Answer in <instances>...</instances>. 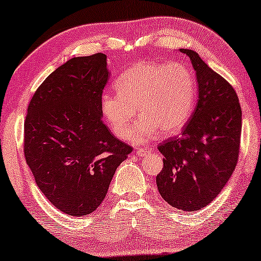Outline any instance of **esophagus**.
Masks as SVG:
<instances>
[{"label": "esophagus", "mask_w": 261, "mask_h": 261, "mask_svg": "<svg viewBox=\"0 0 261 261\" xmlns=\"http://www.w3.org/2000/svg\"><path fill=\"white\" fill-rule=\"evenodd\" d=\"M150 150L151 149H149V147H137V150H136V154H138V155H145L147 152H150Z\"/></svg>", "instance_id": "obj_1"}]
</instances>
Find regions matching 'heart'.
Masks as SVG:
<instances>
[{"label": "heart", "instance_id": "obj_1", "mask_svg": "<svg viewBox=\"0 0 261 261\" xmlns=\"http://www.w3.org/2000/svg\"><path fill=\"white\" fill-rule=\"evenodd\" d=\"M117 95L104 93L100 110L111 131L119 138L130 134L136 109L141 116L131 141L143 143L161 131L179 132L191 117L196 104V80L181 63L138 62L115 81Z\"/></svg>", "mask_w": 261, "mask_h": 261}]
</instances>
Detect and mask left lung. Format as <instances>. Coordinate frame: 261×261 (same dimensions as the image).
<instances>
[{"label": "left lung", "instance_id": "obj_1", "mask_svg": "<svg viewBox=\"0 0 261 261\" xmlns=\"http://www.w3.org/2000/svg\"><path fill=\"white\" fill-rule=\"evenodd\" d=\"M191 60L198 100L180 137L158 145L163 169L155 177L163 199L191 212L205 207L220 193L239 158L242 108L228 82L196 51L180 49Z\"/></svg>", "mask_w": 261, "mask_h": 261}]
</instances>
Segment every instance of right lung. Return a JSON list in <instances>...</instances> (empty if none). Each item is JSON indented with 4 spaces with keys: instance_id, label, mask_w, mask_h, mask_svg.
<instances>
[{
    "instance_id": "1",
    "label": "right lung",
    "mask_w": 261,
    "mask_h": 261,
    "mask_svg": "<svg viewBox=\"0 0 261 261\" xmlns=\"http://www.w3.org/2000/svg\"><path fill=\"white\" fill-rule=\"evenodd\" d=\"M110 73L102 53L73 57L35 91L24 120V157L50 203L69 216L90 215L132 147L102 120Z\"/></svg>"
}]
</instances>
